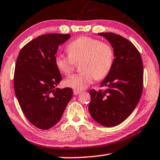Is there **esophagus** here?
I'll return each mask as SVG.
<instances>
[{
	"instance_id": "34e87169",
	"label": "esophagus",
	"mask_w": 160,
	"mask_h": 160,
	"mask_svg": "<svg viewBox=\"0 0 160 160\" xmlns=\"http://www.w3.org/2000/svg\"><path fill=\"white\" fill-rule=\"evenodd\" d=\"M81 92L80 91H79V90H73V94H74L75 95H79V94Z\"/></svg>"
}]
</instances>
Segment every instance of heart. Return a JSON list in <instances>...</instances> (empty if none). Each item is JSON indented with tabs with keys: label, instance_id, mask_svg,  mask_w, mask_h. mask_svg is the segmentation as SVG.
Here are the masks:
<instances>
[{
	"label": "heart",
	"instance_id": "heart-1",
	"mask_svg": "<svg viewBox=\"0 0 160 160\" xmlns=\"http://www.w3.org/2000/svg\"><path fill=\"white\" fill-rule=\"evenodd\" d=\"M67 51L68 55L56 56L55 65L60 72L68 75L74 70L75 62L81 60L80 68L82 72L71 75L64 82L67 87L76 90L86 89L95 78H105L112 68V48L97 39L88 36L78 38L68 45Z\"/></svg>",
	"mask_w": 160,
	"mask_h": 160
}]
</instances>
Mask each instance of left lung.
<instances>
[{
	"mask_svg": "<svg viewBox=\"0 0 160 160\" xmlns=\"http://www.w3.org/2000/svg\"><path fill=\"white\" fill-rule=\"evenodd\" d=\"M113 48L112 68L101 82L104 90H91L89 112L105 127L120 125L135 110L141 98L143 65L140 53L128 39L113 32H100Z\"/></svg>",
	"mask_w": 160,
	"mask_h": 160,
	"instance_id": "left-lung-1",
	"label": "left lung"
}]
</instances>
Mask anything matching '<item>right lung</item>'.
<instances>
[{
	"label": "right lung",
	"instance_id": "right-lung-1",
	"mask_svg": "<svg viewBox=\"0 0 160 160\" xmlns=\"http://www.w3.org/2000/svg\"><path fill=\"white\" fill-rule=\"evenodd\" d=\"M70 38V34L40 35L25 45L17 58L15 93L26 118L41 130L56 125L72 98L71 88H56L62 76L55 62L58 47Z\"/></svg>",
	"mask_w": 160,
	"mask_h": 160
}]
</instances>
